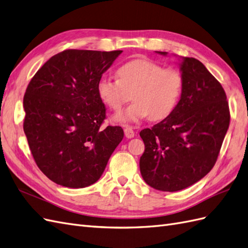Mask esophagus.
<instances>
[{"mask_svg":"<svg viewBox=\"0 0 248 248\" xmlns=\"http://www.w3.org/2000/svg\"><path fill=\"white\" fill-rule=\"evenodd\" d=\"M124 135L126 138H133L135 136V133L132 128H130V126H126L124 129Z\"/></svg>","mask_w":248,"mask_h":248,"instance_id":"34e87169","label":"esophagus"}]
</instances>
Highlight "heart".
Returning a JSON list of instances; mask_svg holds the SVG:
<instances>
[{"mask_svg": "<svg viewBox=\"0 0 248 248\" xmlns=\"http://www.w3.org/2000/svg\"><path fill=\"white\" fill-rule=\"evenodd\" d=\"M116 76L117 79H99L96 91L99 99L113 111L122 109L132 95L134 101L113 116L117 124H137L151 116L154 120L164 119L179 103L183 78L178 70L163 69L153 61L135 59L119 66Z\"/></svg>", "mask_w": 248, "mask_h": 248, "instance_id": "obj_1", "label": "heart"}]
</instances>
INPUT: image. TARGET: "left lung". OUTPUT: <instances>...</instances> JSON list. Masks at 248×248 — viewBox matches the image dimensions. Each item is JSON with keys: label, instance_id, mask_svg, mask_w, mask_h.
<instances>
[{"label": "left lung", "instance_id": "left-lung-1", "mask_svg": "<svg viewBox=\"0 0 248 248\" xmlns=\"http://www.w3.org/2000/svg\"><path fill=\"white\" fill-rule=\"evenodd\" d=\"M179 69L183 89L176 109L139 133L145 148L139 160L141 176L162 192H177L201 180L213 169L230 126V109L220 82L194 58L180 56Z\"/></svg>", "mask_w": 248, "mask_h": 248}]
</instances>
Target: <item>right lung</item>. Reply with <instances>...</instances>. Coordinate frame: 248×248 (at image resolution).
<instances>
[{"label":"right lung","instance_id":"add662e5","mask_svg":"<svg viewBox=\"0 0 248 248\" xmlns=\"http://www.w3.org/2000/svg\"><path fill=\"white\" fill-rule=\"evenodd\" d=\"M122 52L65 50L44 63L29 82L24 132L37 167L56 185H93L123 140L122 126H101L106 108L96 91Z\"/></svg>","mask_w":248,"mask_h":248}]
</instances>
